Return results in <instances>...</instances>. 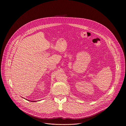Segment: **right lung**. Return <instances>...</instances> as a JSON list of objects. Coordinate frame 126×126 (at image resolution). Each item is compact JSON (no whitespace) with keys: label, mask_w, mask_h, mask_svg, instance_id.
Here are the masks:
<instances>
[{"label":"right lung","mask_w":126,"mask_h":126,"mask_svg":"<svg viewBox=\"0 0 126 126\" xmlns=\"http://www.w3.org/2000/svg\"><path fill=\"white\" fill-rule=\"evenodd\" d=\"M31 102H34V101H31Z\"/></svg>","instance_id":"right-lung-1"}]
</instances>
